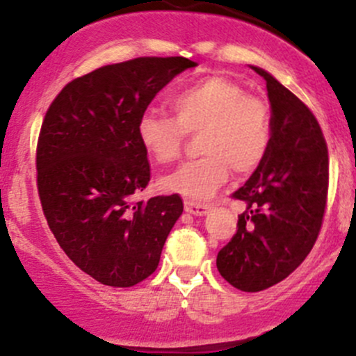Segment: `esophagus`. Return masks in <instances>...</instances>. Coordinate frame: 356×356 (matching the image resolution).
<instances>
[{"label": "esophagus", "mask_w": 356, "mask_h": 356, "mask_svg": "<svg viewBox=\"0 0 356 356\" xmlns=\"http://www.w3.org/2000/svg\"><path fill=\"white\" fill-rule=\"evenodd\" d=\"M185 211L188 212V214H193V216H204L205 212L209 211V205L200 204V202H193V200H186Z\"/></svg>", "instance_id": "obj_1"}]
</instances>
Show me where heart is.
Wrapping results in <instances>:
<instances>
[{"label":"heart","mask_w":356,"mask_h":356,"mask_svg":"<svg viewBox=\"0 0 356 356\" xmlns=\"http://www.w3.org/2000/svg\"><path fill=\"white\" fill-rule=\"evenodd\" d=\"M173 116L154 109L142 113L137 138L156 163L168 164L181 154L185 134H200L202 157L161 178L166 192L193 200L211 199L229 177L232 168L254 171L269 151L273 115L262 97L232 79L204 76L178 90L170 101Z\"/></svg>","instance_id":"heart-1"}]
</instances>
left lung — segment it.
Masks as SVG:
<instances>
[{"instance_id": "left-lung-1", "label": "left lung", "mask_w": 356, "mask_h": 356, "mask_svg": "<svg viewBox=\"0 0 356 356\" xmlns=\"http://www.w3.org/2000/svg\"><path fill=\"white\" fill-rule=\"evenodd\" d=\"M252 68L266 80L273 138L254 175L232 195L247 209L216 260L219 274L248 293L283 281L310 254L329 186L327 145L314 113L270 73Z\"/></svg>"}]
</instances>
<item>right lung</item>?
I'll return each mask as SVG.
<instances>
[{
	"mask_svg": "<svg viewBox=\"0 0 356 356\" xmlns=\"http://www.w3.org/2000/svg\"><path fill=\"white\" fill-rule=\"evenodd\" d=\"M183 56L135 58L72 80L51 102L38 140V190L54 238L76 267L128 288L159 266L181 197L135 200L151 179L137 122L183 70Z\"/></svg>",
	"mask_w": 356,
	"mask_h": 356,
	"instance_id": "1",
	"label": "right lung"
}]
</instances>
